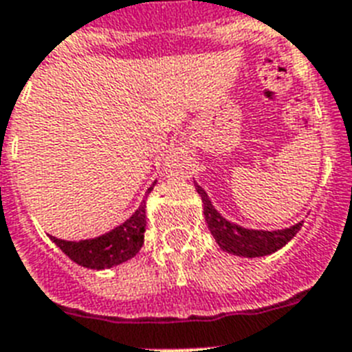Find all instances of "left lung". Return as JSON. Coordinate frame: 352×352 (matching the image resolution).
Wrapping results in <instances>:
<instances>
[{"mask_svg": "<svg viewBox=\"0 0 352 352\" xmlns=\"http://www.w3.org/2000/svg\"><path fill=\"white\" fill-rule=\"evenodd\" d=\"M197 193L201 195L202 204H204V219L208 222L211 235L215 236L217 244L221 245V250L233 253L239 256H264L271 255L284 248L287 242L293 239L302 228V222L285 228L278 231H262V230H245L242 226H236L233 222L226 221L224 217L215 210V206L211 204L210 197L206 195V191L197 184Z\"/></svg>", "mask_w": 352, "mask_h": 352, "instance_id": "left-lung-1", "label": "left lung"}]
</instances>
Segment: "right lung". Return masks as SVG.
<instances>
[{
	"instance_id": "obj_1",
	"label": "right lung",
	"mask_w": 352,
	"mask_h": 352,
	"mask_svg": "<svg viewBox=\"0 0 352 352\" xmlns=\"http://www.w3.org/2000/svg\"><path fill=\"white\" fill-rule=\"evenodd\" d=\"M153 186L148 190V193L153 190ZM144 208L146 204L142 201L139 210L126 222H122L116 230L97 236V239L79 242L61 241L56 236H50V239L68 258L82 267H90V270L113 267V265L122 264L131 256H135L144 244V228H146V210Z\"/></svg>"
}]
</instances>
